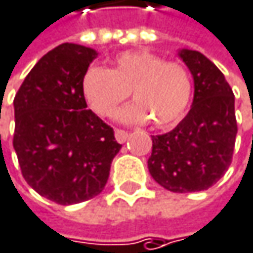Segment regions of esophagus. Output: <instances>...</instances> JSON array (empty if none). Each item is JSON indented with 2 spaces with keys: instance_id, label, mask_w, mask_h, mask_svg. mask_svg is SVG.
Wrapping results in <instances>:
<instances>
[{
  "instance_id": "obj_1",
  "label": "esophagus",
  "mask_w": 253,
  "mask_h": 253,
  "mask_svg": "<svg viewBox=\"0 0 253 253\" xmlns=\"http://www.w3.org/2000/svg\"><path fill=\"white\" fill-rule=\"evenodd\" d=\"M115 137H116V140H118L119 143H125L126 138H128V131L121 129V128H116V129H115Z\"/></svg>"
}]
</instances>
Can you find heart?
<instances>
[{
	"instance_id": "obj_1",
	"label": "heart",
	"mask_w": 253,
	"mask_h": 253,
	"mask_svg": "<svg viewBox=\"0 0 253 253\" xmlns=\"http://www.w3.org/2000/svg\"><path fill=\"white\" fill-rule=\"evenodd\" d=\"M82 86L93 112L103 118L110 116L131 92L135 103L122 109L118 118L138 124L152 121L156 128L176 125L192 97L188 70L147 50L119 53L110 70L87 68Z\"/></svg>"
}]
</instances>
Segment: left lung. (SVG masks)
I'll return each mask as SVG.
<instances>
[{"mask_svg": "<svg viewBox=\"0 0 253 253\" xmlns=\"http://www.w3.org/2000/svg\"><path fill=\"white\" fill-rule=\"evenodd\" d=\"M180 58L194 77V103L182 122L152 135L147 169L156 183L171 192H197L213 186L233 161L237 135L234 93L220 70L197 50Z\"/></svg>", "mask_w": 253, "mask_h": 253, "instance_id": "8db88e82", "label": "left lung"}]
</instances>
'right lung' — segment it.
Masks as SVG:
<instances>
[{
	"instance_id": "add662e5",
	"label": "right lung",
	"mask_w": 253,
	"mask_h": 253,
	"mask_svg": "<svg viewBox=\"0 0 253 253\" xmlns=\"http://www.w3.org/2000/svg\"><path fill=\"white\" fill-rule=\"evenodd\" d=\"M93 49L64 43L28 73L14 97L13 147L26 183L62 206L98 195L122 147L115 131L92 110L83 76Z\"/></svg>"
}]
</instances>
